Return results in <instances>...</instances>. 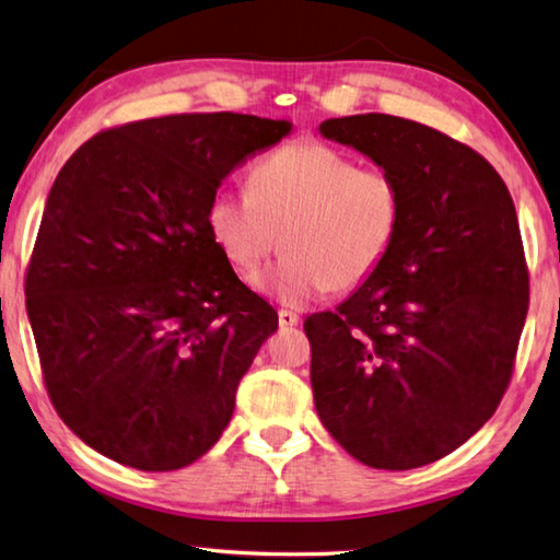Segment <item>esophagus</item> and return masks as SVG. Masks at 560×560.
Masks as SVG:
<instances>
[{
    "instance_id": "esophagus-1",
    "label": "esophagus",
    "mask_w": 560,
    "mask_h": 560,
    "mask_svg": "<svg viewBox=\"0 0 560 560\" xmlns=\"http://www.w3.org/2000/svg\"><path fill=\"white\" fill-rule=\"evenodd\" d=\"M299 313H293V311H287V308H281L279 311V325L281 328H293V325H299Z\"/></svg>"
}]
</instances>
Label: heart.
Returning a JSON list of instances; mask_svg holds the SVG:
<instances>
[{
  "mask_svg": "<svg viewBox=\"0 0 560 560\" xmlns=\"http://www.w3.org/2000/svg\"><path fill=\"white\" fill-rule=\"evenodd\" d=\"M249 190L220 188L208 228L240 273L279 245L287 254L252 277L254 289L306 306L330 289L350 291L389 257L404 220V190L386 168L362 166L323 141H293L254 161Z\"/></svg>",
  "mask_w": 560,
  "mask_h": 560,
  "instance_id": "obj_1",
  "label": "heart"
}]
</instances>
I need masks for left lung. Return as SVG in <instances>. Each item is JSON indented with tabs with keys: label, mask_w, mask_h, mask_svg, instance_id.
I'll return each mask as SVG.
<instances>
[{
	"label": "left lung",
	"mask_w": 560,
	"mask_h": 560,
	"mask_svg": "<svg viewBox=\"0 0 560 560\" xmlns=\"http://www.w3.org/2000/svg\"><path fill=\"white\" fill-rule=\"evenodd\" d=\"M318 131L392 171L404 220L374 277L303 325L315 411L354 460L411 470L480 431L512 380L528 308L516 210L477 151L419 121L370 112Z\"/></svg>",
	"instance_id": "left-lung-1"
}]
</instances>
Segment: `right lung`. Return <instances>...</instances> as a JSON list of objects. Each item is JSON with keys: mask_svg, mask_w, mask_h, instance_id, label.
<instances>
[{"mask_svg": "<svg viewBox=\"0 0 560 560\" xmlns=\"http://www.w3.org/2000/svg\"><path fill=\"white\" fill-rule=\"evenodd\" d=\"M289 119L171 115L100 131L60 168L26 273L50 401L90 448L144 472L218 443L279 315L208 228L212 192Z\"/></svg>", "mask_w": 560, "mask_h": 560, "instance_id": "right-lung-1", "label": "right lung"}]
</instances>
